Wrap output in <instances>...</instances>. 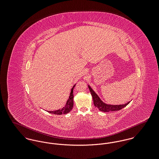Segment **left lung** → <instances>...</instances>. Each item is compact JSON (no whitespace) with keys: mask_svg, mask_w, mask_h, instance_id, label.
Instances as JSON below:
<instances>
[{"mask_svg":"<svg viewBox=\"0 0 159 159\" xmlns=\"http://www.w3.org/2000/svg\"><path fill=\"white\" fill-rule=\"evenodd\" d=\"M89 89L91 92V95L93 98V104L95 107L98 108V109L102 112H109L111 111H117L122 109V108L125 107L127 106L130 102H129L124 104H119V105H113V104H109L103 102V101L100 99L98 95L94 92L93 89L91 88V86L88 84Z\"/></svg>","mask_w":159,"mask_h":159,"instance_id":"obj_1","label":"left lung"}]
</instances>
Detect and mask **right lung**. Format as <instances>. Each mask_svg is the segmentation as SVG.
<instances>
[{
  "label": "right lung",
  "mask_w": 159,
  "mask_h": 159,
  "mask_svg": "<svg viewBox=\"0 0 159 159\" xmlns=\"http://www.w3.org/2000/svg\"><path fill=\"white\" fill-rule=\"evenodd\" d=\"M75 84H74V86H73V88H71V93L70 94V96H69V98L67 100L66 102V104L64 106V107L62 109H58V110H56L55 111H48L47 112H49L50 113H53V114H55V115H62V114H66L70 112L73 107V98H74V95H73V89H74V88L75 86Z\"/></svg>",
  "instance_id": "obj_1"
}]
</instances>
